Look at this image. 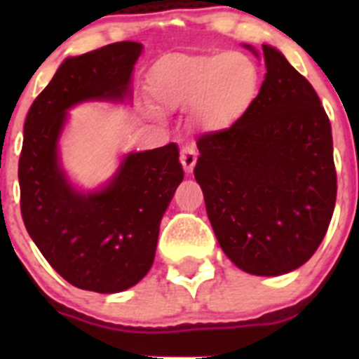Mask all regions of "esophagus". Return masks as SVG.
I'll list each match as a JSON object with an SVG mask.
<instances>
[{"mask_svg":"<svg viewBox=\"0 0 359 359\" xmlns=\"http://www.w3.org/2000/svg\"><path fill=\"white\" fill-rule=\"evenodd\" d=\"M180 161H182L183 169H185L187 174H190L194 170V165L198 161V152H196L194 147H183L182 154H180Z\"/></svg>","mask_w":359,"mask_h":359,"instance_id":"34e87169","label":"esophagus"}]
</instances>
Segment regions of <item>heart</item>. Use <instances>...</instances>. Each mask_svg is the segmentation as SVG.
<instances>
[{"mask_svg":"<svg viewBox=\"0 0 359 359\" xmlns=\"http://www.w3.org/2000/svg\"><path fill=\"white\" fill-rule=\"evenodd\" d=\"M261 82V68L246 53H176L152 66L147 90L160 109L192 107V116L201 128L221 133L252 109Z\"/></svg>","mask_w":359,"mask_h":359,"instance_id":"heart-1","label":"heart"}]
</instances>
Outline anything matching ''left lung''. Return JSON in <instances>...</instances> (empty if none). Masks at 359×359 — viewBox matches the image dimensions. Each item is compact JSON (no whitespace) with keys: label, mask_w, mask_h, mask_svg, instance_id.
Here are the masks:
<instances>
[{"label":"left lung","mask_w":359,"mask_h":359,"mask_svg":"<svg viewBox=\"0 0 359 359\" xmlns=\"http://www.w3.org/2000/svg\"><path fill=\"white\" fill-rule=\"evenodd\" d=\"M261 57L252 44H244ZM255 104L198 140L194 176L219 246L259 277L290 273L325 237L336 203L332 135L318 95L275 46Z\"/></svg>","instance_id":"obj_1"}]
</instances>
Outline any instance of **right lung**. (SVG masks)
<instances>
[{
	"instance_id": "1",
	"label": "right lung",
	"mask_w": 359,
	"mask_h": 359,
	"mask_svg": "<svg viewBox=\"0 0 359 359\" xmlns=\"http://www.w3.org/2000/svg\"><path fill=\"white\" fill-rule=\"evenodd\" d=\"M144 44H107L68 57L25 120L19 189L25 226L44 259L72 286L120 293L149 273L165 210L183 182L176 144L122 154L113 176L84 190L69 177L61 138L69 109L129 104Z\"/></svg>"
}]
</instances>
